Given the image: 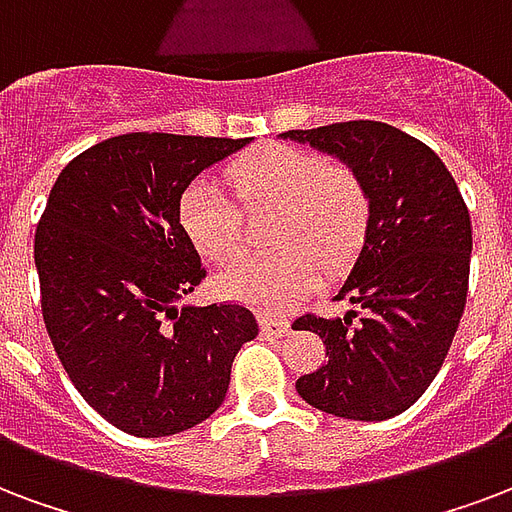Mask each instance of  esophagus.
<instances>
[{
	"instance_id": "esophagus-1",
	"label": "esophagus",
	"mask_w": 512,
	"mask_h": 512,
	"mask_svg": "<svg viewBox=\"0 0 512 512\" xmlns=\"http://www.w3.org/2000/svg\"><path fill=\"white\" fill-rule=\"evenodd\" d=\"M260 330L265 335H271V338H282V335L290 333V322L287 319H276L271 314H260Z\"/></svg>"
}]
</instances>
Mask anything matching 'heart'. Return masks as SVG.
<instances>
[{
	"label": "heart",
	"instance_id": "obj_1",
	"mask_svg": "<svg viewBox=\"0 0 512 512\" xmlns=\"http://www.w3.org/2000/svg\"><path fill=\"white\" fill-rule=\"evenodd\" d=\"M228 182L247 209L276 206L271 244L241 255L217 273L222 298L282 308L317 282L319 271H341L360 252L370 201L360 177L317 152L271 144L228 169ZM209 177L195 179L179 201V222L206 260H228L244 239V212Z\"/></svg>",
	"mask_w": 512,
	"mask_h": 512
}]
</instances>
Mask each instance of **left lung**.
Returning <instances> with one entry per match:
<instances>
[{
    "instance_id": "8db88e82",
    "label": "left lung",
    "mask_w": 512,
    "mask_h": 512,
    "mask_svg": "<svg viewBox=\"0 0 512 512\" xmlns=\"http://www.w3.org/2000/svg\"><path fill=\"white\" fill-rule=\"evenodd\" d=\"M282 139L311 144L360 177L368 228L335 300L365 308L300 317L327 362L300 376L308 405L341 419L384 421L408 411L446 360L467 303L473 225L451 171L427 144L376 120H351Z\"/></svg>"
}]
</instances>
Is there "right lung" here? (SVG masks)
<instances>
[{
	"label": "right lung",
	"mask_w": 512,
	"mask_h": 512,
	"mask_svg": "<svg viewBox=\"0 0 512 512\" xmlns=\"http://www.w3.org/2000/svg\"><path fill=\"white\" fill-rule=\"evenodd\" d=\"M252 139L123 134L77 155L34 236L42 319L66 376L112 427L166 438L225 400L255 314L182 306L206 271L179 222L190 182Z\"/></svg>",
	"instance_id": "add662e5"
}]
</instances>
